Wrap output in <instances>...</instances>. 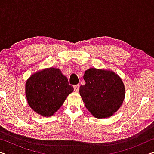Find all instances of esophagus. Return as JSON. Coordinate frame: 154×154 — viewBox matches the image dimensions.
<instances>
[{
	"label": "esophagus",
	"mask_w": 154,
	"mask_h": 154,
	"mask_svg": "<svg viewBox=\"0 0 154 154\" xmlns=\"http://www.w3.org/2000/svg\"><path fill=\"white\" fill-rule=\"evenodd\" d=\"M74 91L75 92H79V85L77 84V85H75L74 86Z\"/></svg>",
	"instance_id": "obj_1"
}]
</instances>
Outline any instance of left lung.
I'll list each match as a JSON object with an SVG mask.
<instances>
[{"mask_svg": "<svg viewBox=\"0 0 154 154\" xmlns=\"http://www.w3.org/2000/svg\"><path fill=\"white\" fill-rule=\"evenodd\" d=\"M84 85L79 93L85 106L94 116L106 118L118 110L125 97V88L121 78L111 71L94 68L85 71Z\"/></svg>", "mask_w": 154, "mask_h": 154, "instance_id": "obj_1", "label": "left lung"}]
</instances>
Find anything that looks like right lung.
<instances>
[{"instance_id":"add662e5","label":"right lung","mask_w":154,"mask_h":154,"mask_svg":"<svg viewBox=\"0 0 154 154\" xmlns=\"http://www.w3.org/2000/svg\"><path fill=\"white\" fill-rule=\"evenodd\" d=\"M73 90L67 77L54 68L36 72L26 83L28 105L36 113L45 117L58 111Z\"/></svg>"}]
</instances>
